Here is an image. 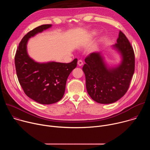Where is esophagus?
<instances>
[{"instance_id": "34e87169", "label": "esophagus", "mask_w": 150, "mask_h": 150, "mask_svg": "<svg viewBox=\"0 0 150 150\" xmlns=\"http://www.w3.org/2000/svg\"><path fill=\"white\" fill-rule=\"evenodd\" d=\"M78 65L79 66H82L83 65V62H82V60H79L78 61Z\"/></svg>"}]
</instances>
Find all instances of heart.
I'll list each match as a JSON object with an SVG mask.
<instances>
[{
	"mask_svg": "<svg viewBox=\"0 0 150 150\" xmlns=\"http://www.w3.org/2000/svg\"><path fill=\"white\" fill-rule=\"evenodd\" d=\"M93 34H95V33H93Z\"/></svg>",
	"mask_w": 150,
	"mask_h": 150,
	"instance_id": "b5f03b06",
	"label": "heart"
}]
</instances>
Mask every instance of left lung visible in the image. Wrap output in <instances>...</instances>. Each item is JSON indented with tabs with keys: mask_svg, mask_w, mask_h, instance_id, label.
Wrapping results in <instances>:
<instances>
[{
	"mask_svg": "<svg viewBox=\"0 0 150 150\" xmlns=\"http://www.w3.org/2000/svg\"><path fill=\"white\" fill-rule=\"evenodd\" d=\"M123 57L116 68L106 67L98 53H91L85 59L82 70L86 79V88L91 98L101 104L113 103L128 90L135 71V54L126 35L120 31L114 45Z\"/></svg>",
	"mask_w": 150,
	"mask_h": 150,
	"instance_id": "obj_1",
	"label": "left lung"
}]
</instances>
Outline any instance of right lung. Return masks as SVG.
I'll use <instances>...</instances> for the list:
<instances>
[{
  "label": "right lung",
  "instance_id": "add662e5",
  "mask_svg": "<svg viewBox=\"0 0 150 150\" xmlns=\"http://www.w3.org/2000/svg\"><path fill=\"white\" fill-rule=\"evenodd\" d=\"M51 26V24L42 25L28 32L20 41L15 56L17 77L25 94L42 104H53L62 99L68 77L76 67L78 61L75 59L69 63L54 62L39 63L28 56L27 52L28 39Z\"/></svg>",
  "mask_w": 150,
  "mask_h": 150
}]
</instances>
